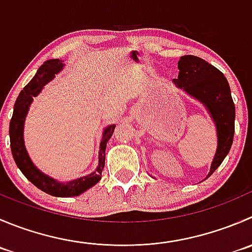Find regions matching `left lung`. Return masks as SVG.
I'll return each mask as SVG.
<instances>
[{
    "label": "left lung",
    "mask_w": 252,
    "mask_h": 252,
    "mask_svg": "<svg viewBox=\"0 0 252 252\" xmlns=\"http://www.w3.org/2000/svg\"><path fill=\"white\" fill-rule=\"evenodd\" d=\"M178 70V77L173 79L176 86L203 103L217 126L218 146L207 176L208 178L220 166L233 144L235 106L230 87L220 70L198 56H181Z\"/></svg>",
    "instance_id": "1"
}]
</instances>
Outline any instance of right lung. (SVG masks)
I'll return each instance as SVG.
<instances>
[{
  "mask_svg": "<svg viewBox=\"0 0 252 252\" xmlns=\"http://www.w3.org/2000/svg\"><path fill=\"white\" fill-rule=\"evenodd\" d=\"M63 67H64V64L59 59H51V60L45 61L39 67L35 76L31 80V82L27 86H24V89L22 90L18 98H17L16 103H14L13 114H12L11 122H9V140H11L12 155H13L17 166L22 171V173L35 187H38L39 189L54 197H75L84 193L85 191H87L89 188H91L92 186H94L101 180L102 170H103L104 160H106L107 141L109 140V138L113 134L116 124L107 126L104 129L101 145H99L98 166H97L94 172L77 178V180L64 183L54 180L53 177H49L48 175L43 173L34 166L28 153H27L26 146H24V121H26L29 106L33 102L34 97L40 94L44 85L51 81L55 77V75L63 70Z\"/></svg>",
  "mask_w": 252,
  "mask_h": 252,
  "instance_id": "right-lung-1",
  "label": "right lung"
}]
</instances>
